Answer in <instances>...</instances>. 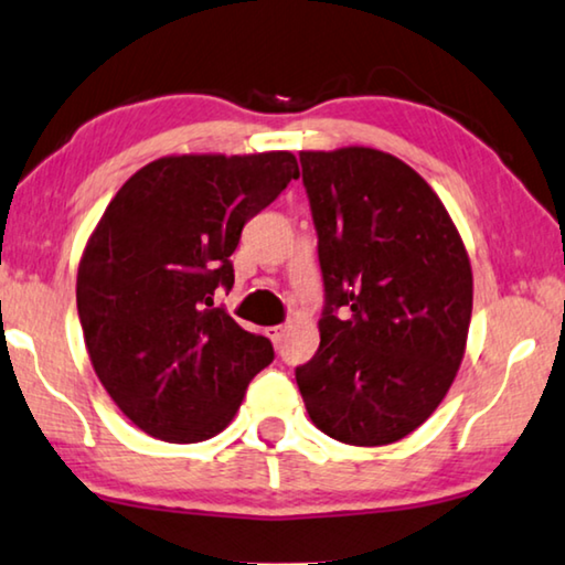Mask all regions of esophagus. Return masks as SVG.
Wrapping results in <instances>:
<instances>
[{
	"instance_id": "obj_1",
	"label": "esophagus",
	"mask_w": 565,
	"mask_h": 565,
	"mask_svg": "<svg viewBox=\"0 0 565 565\" xmlns=\"http://www.w3.org/2000/svg\"><path fill=\"white\" fill-rule=\"evenodd\" d=\"M284 332H286V324H274V328H268V338H271L274 343L279 345L281 338H284Z\"/></svg>"
}]
</instances>
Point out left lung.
Returning <instances> with one entry per match:
<instances>
[{
    "instance_id": "obj_1",
    "label": "left lung",
    "mask_w": 565,
    "mask_h": 565,
    "mask_svg": "<svg viewBox=\"0 0 565 565\" xmlns=\"http://www.w3.org/2000/svg\"><path fill=\"white\" fill-rule=\"evenodd\" d=\"M324 309L297 365L312 423L348 445H388L438 409L463 361L468 253L438 194L373 148L301 150ZM348 311V316H340Z\"/></svg>"
}]
</instances>
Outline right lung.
<instances>
[{
  "label": "right lung",
  "instance_id": "right-lung-1",
  "mask_svg": "<svg viewBox=\"0 0 565 565\" xmlns=\"http://www.w3.org/2000/svg\"><path fill=\"white\" fill-rule=\"evenodd\" d=\"M299 177L289 150L166 156L125 181L78 264L76 307L94 371L132 425L166 443L225 430L274 361L217 289H233L245 222Z\"/></svg>",
  "mask_w": 565,
  "mask_h": 565
}]
</instances>
